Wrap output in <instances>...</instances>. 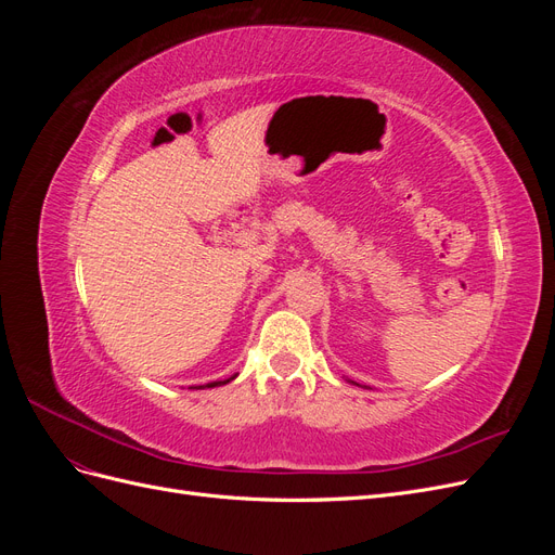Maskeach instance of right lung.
Wrapping results in <instances>:
<instances>
[{
  "mask_svg": "<svg viewBox=\"0 0 555 555\" xmlns=\"http://www.w3.org/2000/svg\"><path fill=\"white\" fill-rule=\"evenodd\" d=\"M233 377H236V375H233ZM233 377H229V379H224V382H210V384H206V386H210V389H212V386H222V384H227V382H231ZM198 389H201V386H198Z\"/></svg>",
  "mask_w": 555,
  "mask_h": 555,
  "instance_id": "right-lung-1",
  "label": "right lung"
}]
</instances>
